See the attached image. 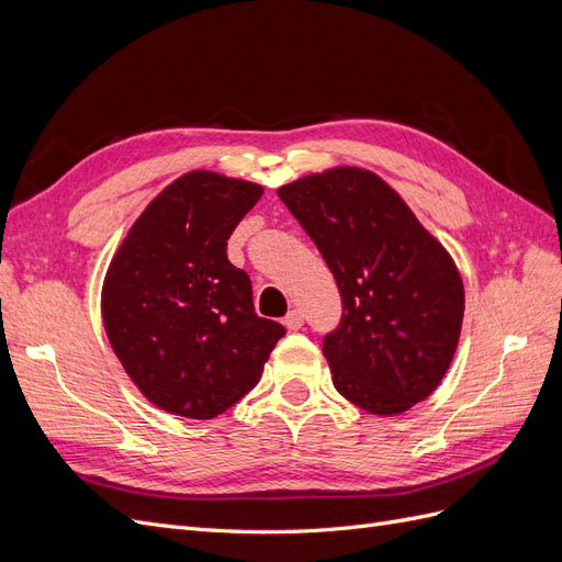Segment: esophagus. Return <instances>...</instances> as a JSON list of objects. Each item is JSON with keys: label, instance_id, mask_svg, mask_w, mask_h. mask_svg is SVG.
Here are the masks:
<instances>
[{"label": "esophagus", "instance_id": "esophagus-1", "mask_svg": "<svg viewBox=\"0 0 562 562\" xmlns=\"http://www.w3.org/2000/svg\"><path fill=\"white\" fill-rule=\"evenodd\" d=\"M283 323H285L288 330H300L304 326V314L300 310H291V312L285 314Z\"/></svg>", "mask_w": 562, "mask_h": 562}]
</instances>
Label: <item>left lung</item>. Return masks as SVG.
<instances>
[{
  "label": "left lung",
  "mask_w": 562,
  "mask_h": 562,
  "mask_svg": "<svg viewBox=\"0 0 562 562\" xmlns=\"http://www.w3.org/2000/svg\"><path fill=\"white\" fill-rule=\"evenodd\" d=\"M279 199L310 234L342 297L323 335L333 384L372 415H398L443 380L464 318V285L405 201L363 168L283 184Z\"/></svg>",
  "instance_id": "obj_1"
}]
</instances>
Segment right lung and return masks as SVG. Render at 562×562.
Here are the masks:
<instances>
[{"mask_svg":"<svg viewBox=\"0 0 562 562\" xmlns=\"http://www.w3.org/2000/svg\"><path fill=\"white\" fill-rule=\"evenodd\" d=\"M262 187L209 171L178 178L135 220L103 285L114 353L143 394L180 417L213 419L258 384L285 335L255 314L250 277L227 239Z\"/></svg>","mask_w":562,"mask_h":562,"instance_id":"obj_1","label":"right lung"}]
</instances>
